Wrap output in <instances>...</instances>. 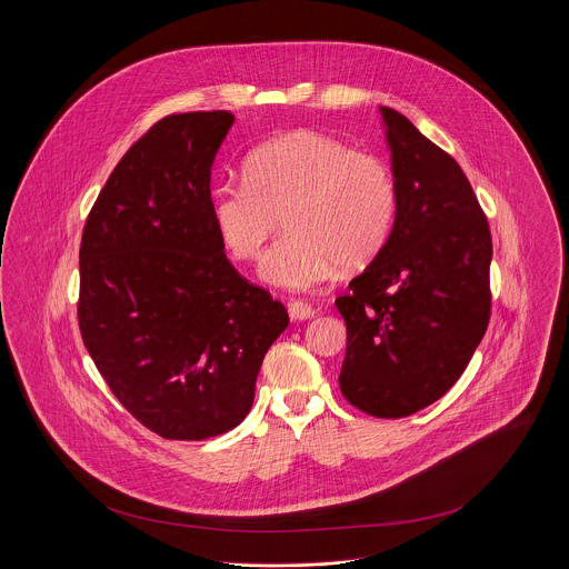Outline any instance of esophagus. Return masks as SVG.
<instances>
[{
  "label": "esophagus",
  "mask_w": 569,
  "mask_h": 569,
  "mask_svg": "<svg viewBox=\"0 0 569 569\" xmlns=\"http://www.w3.org/2000/svg\"><path fill=\"white\" fill-rule=\"evenodd\" d=\"M289 316L291 320H311L316 316V309L302 300L289 302Z\"/></svg>",
  "instance_id": "obj_1"
}]
</instances>
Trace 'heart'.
<instances>
[{"instance_id":"obj_1","label":"heart","mask_w":569,"mask_h":569,"mask_svg":"<svg viewBox=\"0 0 569 569\" xmlns=\"http://www.w3.org/2000/svg\"><path fill=\"white\" fill-rule=\"evenodd\" d=\"M210 214L237 260H258L282 219L287 234L260 267L264 282L305 291L335 267H366L388 243L397 217L390 168L320 131H291L256 147L241 183L212 190Z\"/></svg>"}]
</instances>
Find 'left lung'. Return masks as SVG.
Wrapping results in <instances>:
<instances>
[{
  "label": "left lung",
  "instance_id": "1",
  "mask_svg": "<svg viewBox=\"0 0 569 569\" xmlns=\"http://www.w3.org/2000/svg\"><path fill=\"white\" fill-rule=\"evenodd\" d=\"M379 111L397 217L388 243L335 300L348 330L339 386L350 406L401 418L438 401L480 346L492 241L458 162L403 113Z\"/></svg>",
  "mask_w": 569,
  "mask_h": 569
}]
</instances>
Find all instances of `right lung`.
<instances>
[{"label": "right lung", "instance_id": "1", "mask_svg": "<svg viewBox=\"0 0 569 569\" xmlns=\"http://www.w3.org/2000/svg\"><path fill=\"white\" fill-rule=\"evenodd\" d=\"M234 116L172 113L113 168L81 241L82 343L113 397L168 440L234 429L289 325L226 256L210 174Z\"/></svg>", "mask_w": 569, "mask_h": 569}]
</instances>
